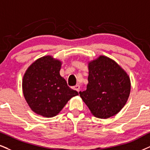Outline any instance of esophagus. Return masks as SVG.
Returning <instances> with one entry per match:
<instances>
[{"mask_svg":"<svg viewBox=\"0 0 150 150\" xmlns=\"http://www.w3.org/2000/svg\"><path fill=\"white\" fill-rule=\"evenodd\" d=\"M73 89L76 90L77 92H79L80 91V86L79 85H76V86L73 87Z\"/></svg>","mask_w":150,"mask_h":150,"instance_id":"obj_1","label":"esophagus"}]
</instances>
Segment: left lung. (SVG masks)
I'll return each mask as SVG.
<instances>
[{"mask_svg":"<svg viewBox=\"0 0 150 150\" xmlns=\"http://www.w3.org/2000/svg\"><path fill=\"white\" fill-rule=\"evenodd\" d=\"M87 90L80 97L96 117L106 119L118 113L130 95L127 72L112 59L100 55L88 63Z\"/></svg>","mask_w":150,"mask_h":150,"instance_id":"obj_1","label":"left lung"}]
</instances>
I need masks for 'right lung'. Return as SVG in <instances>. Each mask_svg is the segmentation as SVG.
Segmentation results:
<instances>
[{
    "instance_id": "obj_1",
    "label": "right lung",
    "mask_w": 150,
    "mask_h": 150,
    "mask_svg": "<svg viewBox=\"0 0 150 150\" xmlns=\"http://www.w3.org/2000/svg\"><path fill=\"white\" fill-rule=\"evenodd\" d=\"M61 61L51 55L35 61L24 74L22 88L31 110L46 117L57 115L78 92L67 86L60 75Z\"/></svg>"
}]
</instances>
